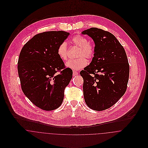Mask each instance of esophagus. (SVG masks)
Here are the masks:
<instances>
[{
    "label": "esophagus",
    "mask_w": 148,
    "mask_h": 148,
    "mask_svg": "<svg viewBox=\"0 0 148 148\" xmlns=\"http://www.w3.org/2000/svg\"><path fill=\"white\" fill-rule=\"evenodd\" d=\"M78 75V72L76 71H73V76H76Z\"/></svg>",
    "instance_id": "34e87169"
}]
</instances>
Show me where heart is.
<instances>
[{"label":"heart","instance_id":"1","mask_svg":"<svg viewBox=\"0 0 148 148\" xmlns=\"http://www.w3.org/2000/svg\"><path fill=\"white\" fill-rule=\"evenodd\" d=\"M72 43L78 48L77 57H80L76 59L69 60L66 63V66L73 70H78L84 68L87 64V60L82 56H84L88 59H92L95 53L94 47L89 43L88 40L82 35H76L72 39ZM68 46L67 43L62 42L58 47V55L59 57L63 61L68 59Z\"/></svg>","mask_w":148,"mask_h":148}]
</instances>
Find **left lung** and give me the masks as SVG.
Listing matches in <instances>:
<instances>
[{
    "mask_svg": "<svg viewBox=\"0 0 148 148\" xmlns=\"http://www.w3.org/2000/svg\"><path fill=\"white\" fill-rule=\"evenodd\" d=\"M93 40L95 53L80 73L84 80L85 101L90 109L101 111L115 104L127 90L129 65L125 51L116 37L92 27L83 31Z\"/></svg>",
    "mask_w": 148,
    "mask_h": 148,
    "instance_id": "8db88e82",
    "label": "left lung"
}]
</instances>
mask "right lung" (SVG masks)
I'll use <instances>...</instances> for the list:
<instances>
[{
    "label": "right lung",
    "mask_w": 148,
    "mask_h": 148,
    "mask_svg": "<svg viewBox=\"0 0 148 148\" xmlns=\"http://www.w3.org/2000/svg\"><path fill=\"white\" fill-rule=\"evenodd\" d=\"M69 33L47 31L35 35L21 49L18 71L24 94L35 105L52 110L62 105L64 90L72 77L58 55L59 45Z\"/></svg>",
    "instance_id": "add662e5"
}]
</instances>
